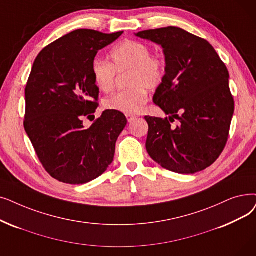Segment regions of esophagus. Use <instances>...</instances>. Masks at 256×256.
I'll use <instances>...</instances> for the list:
<instances>
[{
  "label": "esophagus",
  "mask_w": 256,
  "mask_h": 256,
  "mask_svg": "<svg viewBox=\"0 0 256 256\" xmlns=\"http://www.w3.org/2000/svg\"><path fill=\"white\" fill-rule=\"evenodd\" d=\"M126 119L128 122H132L134 119H136V116L135 115H130V114H128L126 115Z\"/></svg>",
  "instance_id": "obj_1"
}]
</instances>
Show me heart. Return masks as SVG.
<instances>
[{
    "label": "heart",
    "instance_id": "heart-1",
    "mask_svg": "<svg viewBox=\"0 0 256 256\" xmlns=\"http://www.w3.org/2000/svg\"><path fill=\"white\" fill-rule=\"evenodd\" d=\"M148 45L138 40L122 42L110 51L112 64L95 60L92 73L96 86L104 93L114 90L117 72L130 71L128 86L132 88L120 91L106 100L108 110L124 114H137L148 100L146 88L156 90L165 76L164 60L157 55L150 54Z\"/></svg>",
    "mask_w": 256,
    "mask_h": 256
}]
</instances>
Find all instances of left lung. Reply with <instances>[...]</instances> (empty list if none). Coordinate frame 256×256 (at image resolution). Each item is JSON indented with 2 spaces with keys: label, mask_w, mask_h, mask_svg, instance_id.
I'll use <instances>...</instances> for the list:
<instances>
[{
  "label": "left lung",
  "mask_w": 256,
  "mask_h": 256,
  "mask_svg": "<svg viewBox=\"0 0 256 256\" xmlns=\"http://www.w3.org/2000/svg\"><path fill=\"white\" fill-rule=\"evenodd\" d=\"M136 36L158 44L165 55V76L152 102L168 117H144L148 154L174 172L204 170L223 152L234 113L225 64L206 40L181 28L144 30ZM174 118L180 121L176 129L170 126Z\"/></svg>",
  "instance_id": "left-lung-1"
}]
</instances>
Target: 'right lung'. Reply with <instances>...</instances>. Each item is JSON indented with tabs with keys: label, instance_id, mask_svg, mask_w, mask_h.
Returning <instances> with one entry per match:
<instances>
[{
	"label": "right lung",
	"instance_id": "right-lung-1",
	"mask_svg": "<svg viewBox=\"0 0 256 256\" xmlns=\"http://www.w3.org/2000/svg\"><path fill=\"white\" fill-rule=\"evenodd\" d=\"M124 31L78 29L53 42L36 56L28 78L24 128L47 172L66 184H84L113 162L115 144L128 120L106 110L86 128L98 106L92 64L99 50Z\"/></svg>",
	"mask_w": 256,
	"mask_h": 256
}]
</instances>
